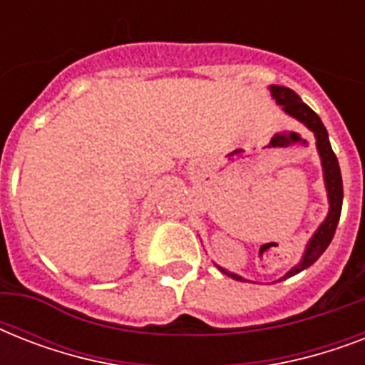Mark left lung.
I'll return each mask as SVG.
<instances>
[{
  "label": "left lung",
  "instance_id": "8db88e82",
  "mask_svg": "<svg viewBox=\"0 0 365 365\" xmlns=\"http://www.w3.org/2000/svg\"><path fill=\"white\" fill-rule=\"evenodd\" d=\"M269 91H271L272 98L277 100V104L282 106V110L286 111L289 117H294V119H297L299 123H303V125L314 134V138H317V149L318 155H320V160H322L324 183H326V191H328L329 200L328 216H326V220L320 223V227H318L317 231H314V235L311 237V240L307 244L305 254H303L299 263H297L294 269H289V271L280 278V280H284V278L294 277V274L301 272L303 269H307V267H311L312 263L326 252V248H328L331 239H334L335 229H337V223H339L341 217V206H343V180H341L339 163H337V157H335L334 149H331V143H329L328 130H326V126L320 121V117H318L317 113H314V111H312L311 108L292 91V88L280 87V85H271ZM217 269H220L223 274L235 278V280H244L239 274L225 271L223 267L217 265Z\"/></svg>",
  "mask_w": 365,
  "mask_h": 365
}]
</instances>
